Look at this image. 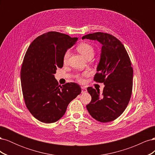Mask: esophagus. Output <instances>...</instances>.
I'll use <instances>...</instances> for the list:
<instances>
[{
	"mask_svg": "<svg viewBox=\"0 0 155 155\" xmlns=\"http://www.w3.org/2000/svg\"><path fill=\"white\" fill-rule=\"evenodd\" d=\"M81 92L82 93H85V92H86L87 91V88L85 87H81Z\"/></svg>",
	"mask_w": 155,
	"mask_h": 155,
	"instance_id": "esophagus-1",
	"label": "esophagus"
}]
</instances>
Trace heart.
<instances>
[{
  "instance_id": "b5f03b06",
  "label": "heart",
  "mask_w": 155,
  "mask_h": 155,
  "mask_svg": "<svg viewBox=\"0 0 155 155\" xmlns=\"http://www.w3.org/2000/svg\"><path fill=\"white\" fill-rule=\"evenodd\" d=\"M77 50L79 52L81 55H83L86 59H87L89 57H93L94 54V49L93 46L87 43H81L79 44L78 46ZM69 55H70V51L67 50L65 51V53L63 55V58L64 63H66L67 62ZM88 75H89V73L87 72H85L81 74H77L76 76V78L79 82L83 83L84 77L88 76Z\"/></svg>"
}]
</instances>
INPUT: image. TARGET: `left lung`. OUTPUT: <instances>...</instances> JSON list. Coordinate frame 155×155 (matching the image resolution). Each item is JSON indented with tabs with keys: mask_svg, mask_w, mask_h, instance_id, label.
Returning a JSON list of instances; mask_svg holds the SVG:
<instances>
[{
	"mask_svg": "<svg viewBox=\"0 0 155 155\" xmlns=\"http://www.w3.org/2000/svg\"><path fill=\"white\" fill-rule=\"evenodd\" d=\"M84 39L96 40L102 45L94 80L105 85L101 95L100 91L87 88L92 100L86 107L93 118L109 122L123 113L130 101L133 80L130 60L124 45L113 35L96 32L83 36Z\"/></svg>",
	"mask_w": 155,
	"mask_h": 155,
	"instance_id": "8db88e82",
	"label": "left lung"
}]
</instances>
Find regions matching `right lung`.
<instances>
[{
	"label": "right lung",
	"mask_w": 155,
	"mask_h": 155,
	"mask_svg": "<svg viewBox=\"0 0 155 155\" xmlns=\"http://www.w3.org/2000/svg\"><path fill=\"white\" fill-rule=\"evenodd\" d=\"M77 37L57 31L37 37L28 48L22 64L23 97L30 113L41 122L54 123L62 118L70 102L81 92L75 83L59 85L54 77L63 66V55Z\"/></svg>",
	"instance_id": "1"
}]
</instances>
